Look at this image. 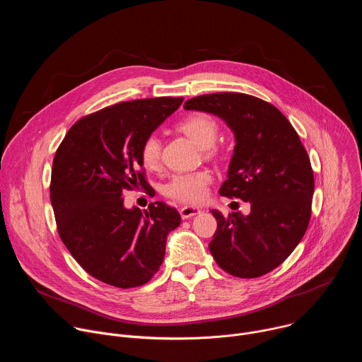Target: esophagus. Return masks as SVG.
I'll list each match as a JSON object with an SVG mask.
<instances>
[{
    "label": "esophagus",
    "instance_id": "1",
    "mask_svg": "<svg viewBox=\"0 0 362 362\" xmlns=\"http://www.w3.org/2000/svg\"><path fill=\"white\" fill-rule=\"evenodd\" d=\"M199 214H200V209L199 208H193V206H183V208H180L182 219H189V218L196 216Z\"/></svg>",
    "mask_w": 362,
    "mask_h": 362
}]
</instances>
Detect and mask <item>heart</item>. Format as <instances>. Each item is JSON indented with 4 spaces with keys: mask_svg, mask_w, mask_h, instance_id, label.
Wrapping results in <instances>:
<instances>
[{
    "mask_svg": "<svg viewBox=\"0 0 362 362\" xmlns=\"http://www.w3.org/2000/svg\"><path fill=\"white\" fill-rule=\"evenodd\" d=\"M177 130L194 140L206 156L216 154V140L221 132L219 123L206 113H194L177 123ZM162 143L156 134H148L140 144V160L148 170H156L160 166ZM212 182L209 170H197L192 173H179L165 185V194L182 203H199L204 199L208 186Z\"/></svg>",
    "mask_w": 362,
    "mask_h": 362,
    "instance_id": "obj_1",
    "label": "heart"
}]
</instances>
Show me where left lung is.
<instances>
[{
	"mask_svg": "<svg viewBox=\"0 0 362 362\" xmlns=\"http://www.w3.org/2000/svg\"><path fill=\"white\" fill-rule=\"evenodd\" d=\"M183 107L212 113L232 129L236 144L219 193L250 203L246 216L212 211L214 259L233 276H262L292 253L311 219L315 182L308 153L288 119L257 97L203 94Z\"/></svg>",
	"mask_w": 362,
	"mask_h": 362,
	"instance_id": "obj_1",
	"label": "left lung"
}]
</instances>
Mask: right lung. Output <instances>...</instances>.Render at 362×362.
<instances>
[{
    "mask_svg": "<svg viewBox=\"0 0 362 362\" xmlns=\"http://www.w3.org/2000/svg\"><path fill=\"white\" fill-rule=\"evenodd\" d=\"M183 97L117 103L76 122L59 146L49 197L59 235L93 278L117 288L147 284L163 262L180 215L163 202L126 209L124 190H147L140 144Z\"/></svg>",
    "mask_w": 362,
    "mask_h": 362,
    "instance_id": "add662e5",
    "label": "right lung"
}]
</instances>
